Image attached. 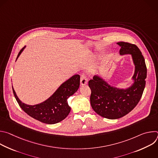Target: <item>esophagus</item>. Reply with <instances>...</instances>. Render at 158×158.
I'll return each instance as SVG.
<instances>
[{"mask_svg":"<svg viewBox=\"0 0 158 158\" xmlns=\"http://www.w3.org/2000/svg\"><path fill=\"white\" fill-rule=\"evenodd\" d=\"M87 83V79L86 78V77L84 75H82L81 77V79H80V84L81 85H86Z\"/></svg>","mask_w":158,"mask_h":158,"instance_id":"34e87169","label":"esophagus"}]
</instances>
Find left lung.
<instances>
[{"label": "left lung", "instance_id": "8db88e82", "mask_svg": "<svg viewBox=\"0 0 158 158\" xmlns=\"http://www.w3.org/2000/svg\"><path fill=\"white\" fill-rule=\"evenodd\" d=\"M117 44L121 47L120 55H131L134 65L131 86L126 89L112 86L99 75L89 81L92 108L98 114L109 119L121 118L136 106L143 95L147 76L145 60L136 45L124 42Z\"/></svg>", "mask_w": 158, "mask_h": 158}]
</instances>
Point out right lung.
<instances>
[{
  "label": "right lung",
  "mask_w": 158,
  "mask_h": 158,
  "mask_svg": "<svg viewBox=\"0 0 158 158\" xmlns=\"http://www.w3.org/2000/svg\"><path fill=\"white\" fill-rule=\"evenodd\" d=\"M25 48L26 46L20 50L16 60ZM79 85L80 76L76 74L63 82L48 99L35 105L22 102L17 97L13 86L12 90L19 105L29 116L42 123L54 124L64 120L69 114L71 107L67 103V99L77 92Z\"/></svg>",
  "instance_id": "1"
}]
</instances>
